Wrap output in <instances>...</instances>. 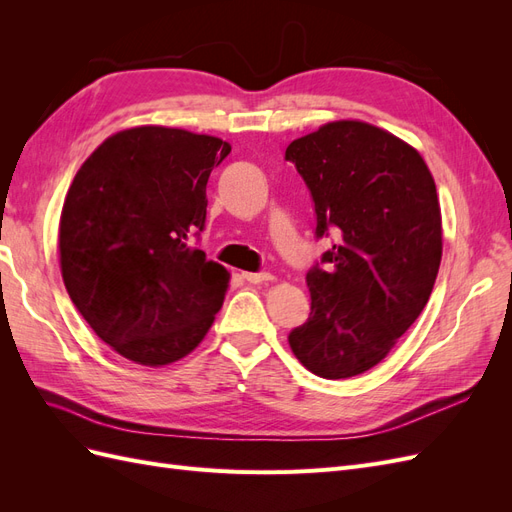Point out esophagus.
I'll return each instance as SVG.
<instances>
[{
  "label": "esophagus",
  "mask_w": 512,
  "mask_h": 512,
  "mask_svg": "<svg viewBox=\"0 0 512 512\" xmlns=\"http://www.w3.org/2000/svg\"><path fill=\"white\" fill-rule=\"evenodd\" d=\"M243 280L250 284H265V282L273 280V277L269 273H243Z\"/></svg>",
  "instance_id": "esophagus-1"
}]
</instances>
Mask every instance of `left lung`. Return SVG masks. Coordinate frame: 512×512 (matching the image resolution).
I'll return each mask as SVG.
<instances>
[{"instance_id":"1","label":"left lung","mask_w":512,"mask_h":512,"mask_svg":"<svg viewBox=\"0 0 512 512\" xmlns=\"http://www.w3.org/2000/svg\"><path fill=\"white\" fill-rule=\"evenodd\" d=\"M286 160L312 194L316 239L335 237L307 271L312 312L288 344L320 378L359 376L429 301L442 258L436 183L421 153L363 121L297 138Z\"/></svg>"}]
</instances>
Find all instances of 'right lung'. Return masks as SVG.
Masks as SVG:
<instances>
[{"label": "right lung", "instance_id": "obj_1", "mask_svg": "<svg viewBox=\"0 0 512 512\" xmlns=\"http://www.w3.org/2000/svg\"><path fill=\"white\" fill-rule=\"evenodd\" d=\"M215 136L143 126L113 134L76 173L59 222L61 277L96 335L138 365L190 354L224 303L228 271L194 241Z\"/></svg>", "mask_w": 512, "mask_h": 512}]
</instances>
